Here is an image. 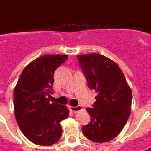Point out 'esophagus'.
<instances>
[{"mask_svg": "<svg viewBox=\"0 0 151 151\" xmlns=\"http://www.w3.org/2000/svg\"><path fill=\"white\" fill-rule=\"evenodd\" d=\"M69 110L71 111V112H73V113H77L79 111H81V106H76V107H74V106H69Z\"/></svg>", "mask_w": 151, "mask_h": 151, "instance_id": "obj_1", "label": "esophagus"}]
</instances>
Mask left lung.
Wrapping results in <instances>:
<instances>
[{"label": "left lung", "instance_id": "obj_1", "mask_svg": "<svg viewBox=\"0 0 151 151\" xmlns=\"http://www.w3.org/2000/svg\"><path fill=\"white\" fill-rule=\"evenodd\" d=\"M77 57L89 86L97 92L93 108L86 109L91 121L82 127L83 134L94 142H108L120 134L130 116L131 89L114 60L97 53Z\"/></svg>", "mask_w": 151, "mask_h": 151}]
</instances>
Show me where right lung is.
Segmentation results:
<instances>
[{
	"label": "right lung",
	"mask_w": 151,
	"mask_h": 151,
	"mask_svg": "<svg viewBox=\"0 0 151 151\" xmlns=\"http://www.w3.org/2000/svg\"><path fill=\"white\" fill-rule=\"evenodd\" d=\"M67 55H45L29 63L22 70L14 90V110L22 133L32 143L50 145L61 137V120L69 116L65 106L50 103L56 68Z\"/></svg>",
	"instance_id": "1"
}]
</instances>
